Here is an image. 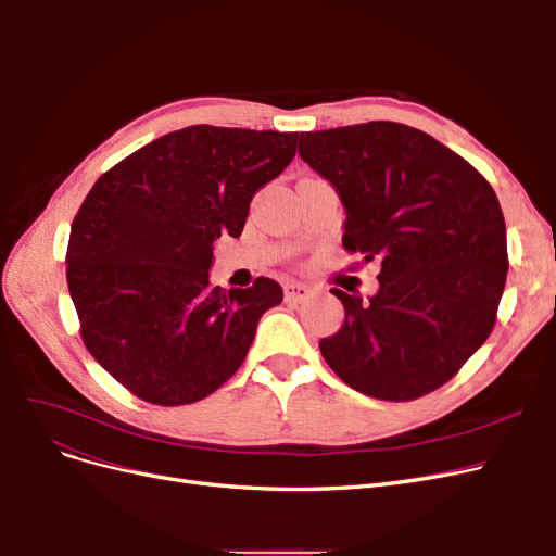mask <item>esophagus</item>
Listing matches in <instances>:
<instances>
[{
  "label": "esophagus",
  "mask_w": 556,
  "mask_h": 556,
  "mask_svg": "<svg viewBox=\"0 0 556 556\" xmlns=\"http://www.w3.org/2000/svg\"><path fill=\"white\" fill-rule=\"evenodd\" d=\"M285 299L288 301H306L308 296H311V288H306V285H301V282H285Z\"/></svg>",
  "instance_id": "34e87169"
}]
</instances>
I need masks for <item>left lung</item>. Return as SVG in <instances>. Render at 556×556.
<instances>
[{
  "label": "left lung",
  "mask_w": 556,
  "mask_h": 556,
  "mask_svg": "<svg viewBox=\"0 0 556 556\" xmlns=\"http://www.w3.org/2000/svg\"><path fill=\"white\" fill-rule=\"evenodd\" d=\"M299 155L343 201V248L380 260L368 301L331 290L345 323L319 352L366 396L439 390L492 333L506 288V220L492 185L429 134L387 121L301 131Z\"/></svg>",
  "instance_id": "left-lung-1"
}]
</instances>
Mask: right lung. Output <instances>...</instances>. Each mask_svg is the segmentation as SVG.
Returning a JSON list of instances; mask_svg holds the SVG:
<instances>
[{"instance_id":"right-lung-1","label":"right lung","mask_w":556,"mask_h":556,"mask_svg":"<svg viewBox=\"0 0 556 556\" xmlns=\"http://www.w3.org/2000/svg\"><path fill=\"white\" fill-rule=\"evenodd\" d=\"M299 131L192 125L99 178L66 248L83 343L123 387L185 406L239 371L282 288H213V243L239 239L255 192L296 155Z\"/></svg>"}]
</instances>
